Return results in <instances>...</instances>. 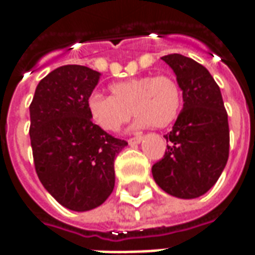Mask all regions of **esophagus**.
I'll return each instance as SVG.
<instances>
[{"label":"esophagus","instance_id":"esophagus-1","mask_svg":"<svg viewBox=\"0 0 255 255\" xmlns=\"http://www.w3.org/2000/svg\"><path fill=\"white\" fill-rule=\"evenodd\" d=\"M142 139H143V136L142 135H136V136H133V138H131L129 140H128V143L129 144H138L142 142Z\"/></svg>","mask_w":255,"mask_h":255}]
</instances>
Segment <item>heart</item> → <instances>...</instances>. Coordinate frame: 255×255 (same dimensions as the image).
<instances>
[{
  "label": "heart",
  "instance_id": "obj_1",
  "mask_svg": "<svg viewBox=\"0 0 255 255\" xmlns=\"http://www.w3.org/2000/svg\"><path fill=\"white\" fill-rule=\"evenodd\" d=\"M111 97L93 93L87 112L94 124L106 132H117L132 116L135 127L165 128L175 122L182 108V90L168 75L140 76L111 84Z\"/></svg>",
  "mask_w": 255,
  "mask_h": 255
}]
</instances>
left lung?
I'll list each match as a JSON object with an SVG mask.
<instances>
[{"label":"left lung","mask_w":255,"mask_h":255,"mask_svg":"<svg viewBox=\"0 0 255 255\" xmlns=\"http://www.w3.org/2000/svg\"><path fill=\"white\" fill-rule=\"evenodd\" d=\"M176 75L183 109L166 150L151 172L165 192L182 199L203 195L224 171L230 154V127L221 91L206 68L182 54L161 57Z\"/></svg>","instance_id":"1"}]
</instances>
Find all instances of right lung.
I'll list each match as a JSON object with an SVG mask.
<instances>
[{
  "label": "right lung",
  "mask_w": 255,
  "mask_h": 255,
  "mask_svg": "<svg viewBox=\"0 0 255 255\" xmlns=\"http://www.w3.org/2000/svg\"><path fill=\"white\" fill-rule=\"evenodd\" d=\"M101 73L64 65L38 83L30 105V138L39 180L58 203L87 212L115 187V158L127 142L91 122L87 98Z\"/></svg>",
  "instance_id": "add662e5"
}]
</instances>
